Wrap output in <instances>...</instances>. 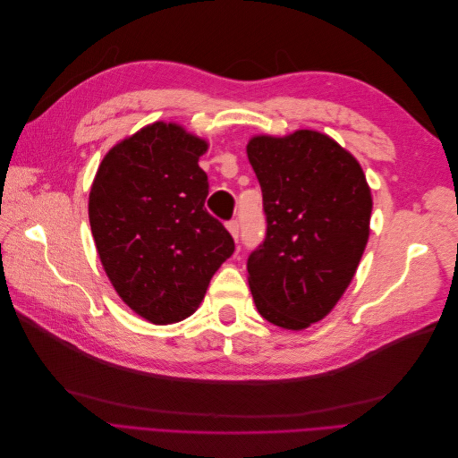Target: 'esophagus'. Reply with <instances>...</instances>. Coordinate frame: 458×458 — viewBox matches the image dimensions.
Returning a JSON list of instances; mask_svg holds the SVG:
<instances>
[{
    "mask_svg": "<svg viewBox=\"0 0 458 458\" xmlns=\"http://www.w3.org/2000/svg\"><path fill=\"white\" fill-rule=\"evenodd\" d=\"M227 231L233 234L234 241H239V221L237 219L227 221Z\"/></svg>",
    "mask_w": 458,
    "mask_h": 458,
    "instance_id": "1",
    "label": "esophagus"
}]
</instances>
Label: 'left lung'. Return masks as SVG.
<instances>
[{
	"instance_id": "obj_1",
	"label": "left lung",
	"mask_w": 458,
	"mask_h": 458,
	"mask_svg": "<svg viewBox=\"0 0 458 458\" xmlns=\"http://www.w3.org/2000/svg\"><path fill=\"white\" fill-rule=\"evenodd\" d=\"M263 195L266 239L248 256L259 315L306 328L336 306L369 241L370 189L359 162L328 135H259L246 147Z\"/></svg>"
}]
</instances>
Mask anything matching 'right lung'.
Masks as SVG:
<instances>
[{"label":"right lung","mask_w":458,"mask_h":458,"mask_svg":"<svg viewBox=\"0 0 458 458\" xmlns=\"http://www.w3.org/2000/svg\"><path fill=\"white\" fill-rule=\"evenodd\" d=\"M206 141L157 122L108 150L89 192V224L118 296L147 321L197 311L234 241L204 208Z\"/></svg>","instance_id":"obj_1"}]
</instances>
